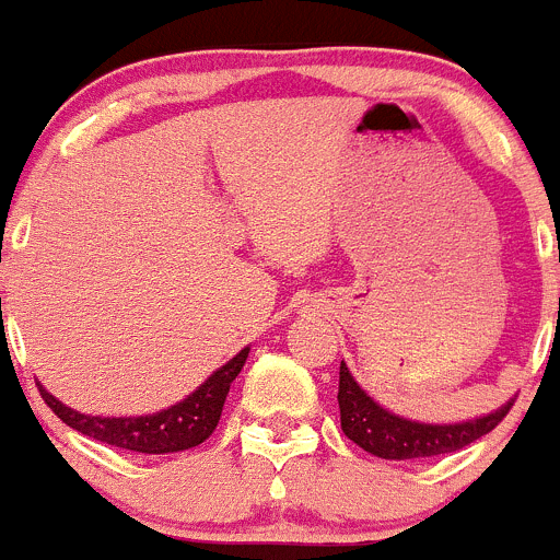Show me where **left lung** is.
<instances>
[{"label": "left lung", "instance_id": "8db88e82", "mask_svg": "<svg viewBox=\"0 0 560 560\" xmlns=\"http://www.w3.org/2000/svg\"><path fill=\"white\" fill-rule=\"evenodd\" d=\"M337 402H340V428L348 439L364 452L384 460H419V457L450 455V452L463 450L474 444L481 435L495 430L501 419L506 417V406L498 408L495 413H487L481 419H470L463 424H422L411 422L389 413L381 408L373 397L364 395L362 386L348 373L346 362L340 364V389H337Z\"/></svg>", "mask_w": 560, "mask_h": 560}]
</instances>
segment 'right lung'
I'll list each match as a JSON object with an SVG mask.
<instances>
[{
  "label": "right lung",
  "instance_id": "add662e5",
  "mask_svg": "<svg viewBox=\"0 0 560 560\" xmlns=\"http://www.w3.org/2000/svg\"><path fill=\"white\" fill-rule=\"evenodd\" d=\"M247 353H250V348H242L229 364L209 375L192 395H187L185 400L165 408V411L149 413V417H86V413L62 406L40 384H37V389H40L46 406L68 428L79 430L81 435H90L100 444L119 446V450L141 452V455H168V452L192 450L214 433L225 397H229V389L240 370L245 368Z\"/></svg>",
  "mask_w": 560,
  "mask_h": 560
}]
</instances>
